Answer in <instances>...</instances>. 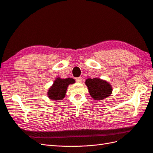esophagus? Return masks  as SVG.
Masks as SVG:
<instances>
[{
  "mask_svg": "<svg viewBox=\"0 0 153 153\" xmlns=\"http://www.w3.org/2000/svg\"><path fill=\"white\" fill-rule=\"evenodd\" d=\"M82 81V77H78L76 78V82L78 83H81Z\"/></svg>",
  "mask_w": 153,
  "mask_h": 153,
  "instance_id": "obj_1",
  "label": "esophagus"
}]
</instances>
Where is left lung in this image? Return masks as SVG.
I'll use <instances>...</instances> for the list:
<instances>
[{
  "label": "left lung",
  "instance_id": "left-lung-1",
  "mask_svg": "<svg viewBox=\"0 0 153 153\" xmlns=\"http://www.w3.org/2000/svg\"><path fill=\"white\" fill-rule=\"evenodd\" d=\"M85 84L91 96L94 100H105L112 93V87L110 83L100 78H87Z\"/></svg>",
  "mask_w": 153,
  "mask_h": 153
}]
</instances>
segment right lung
Masks as SVG:
<instances>
[{
  "instance_id": "1",
  "label": "right lung",
  "mask_w": 153,
  "mask_h": 153,
  "mask_svg": "<svg viewBox=\"0 0 153 153\" xmlns=\"http://www.w3.org/2000/svg\"><path fill=\"white\" fill-rule=\"evenodd\" d=\"M75 80L72 78H57L53 85L51 86L47 92V96L50 100H62L66 96V91L69 85L73 84Z\"/></svg>"
}]
</instances>
